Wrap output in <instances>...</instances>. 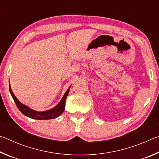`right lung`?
<instances>
[{"instance_id": "1", "label": "right lung", "mask_w": 159, "mask_h": 159, "mask_svg": "<svg viewBox=\"0 0 159 159\" xmlns=\"http://www.w3.org/2000/svg\"><path fill=\"white\" fill-rule=\"evenodd\" d=\"M70 87H71V86H70ZM70 87L67 89L66 93H64V95L63 96V98H61V101L59 102L57 105H56L54 108L44 111H37L31 108H29V107L25 105V104H23L22 103H21V102L18 100L17 98L15 96L14 93H12L11 87H10V84H9L10 93L11 94L12 98L14 99L16 105H17L19 110H20L24 115H25L26 116L37 120L53 119V118H57L59 116H60L62 114L64 108H65V102L66 97L68 95L69 92Z\"/></svg>"}]
</instances>
